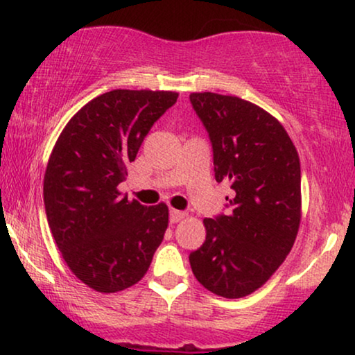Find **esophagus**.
<instances>
[{
  "instance_id": "1",
  "label": "esophagus",
  "mask_w": 355,
  "mask_h": 355,
  "mask_svg": "<svg viewBox=\"0 0 355 355\" xmlns=\"http://www.w3.org/2000/svg\"><path fill=\"white\" fill-rule=\"evenodd\" d=\"M182 218H186V213H184V211L174 210V208L169 210V221H171V223H179L182 220Z\"/></svg>"
}]
</instances>
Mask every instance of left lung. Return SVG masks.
<instances>
[{"label": "left lung", "mask_w": 355, "mask_h": 355, "mask_svg": "<svg viewBox=\"0 0 355 355\" xmlns=\"http://www.w3.org/2000/svg\"><path fill=\"white\" fill-rule=\"evenodd\" d=\"M213 148L216 182H230L227 213L205 218L192 271L213 294L239 299L279 268L300 225V163L278 119L237 96L191 94Z\"/></svg>", "instance_id": "left-lung-1"}]
</instances>
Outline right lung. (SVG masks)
<instances>
[{"instance_id":"obj_1","label":"right lung","mask_w":355,"mask_h":355,"mask_svg":"<svg viewBox=\"0 0 355 355\" xmlns=\"http://www.w3.org/2000/svg\"><path fill=\"white\" fill-rule=\"evenodd\" d=\"M176 92L111 90L72 116L43 181L46 220L72 273L98 293L139 283L168 227L164 203L121 196L128 164Z\"/></svg>"}]
</instances>
